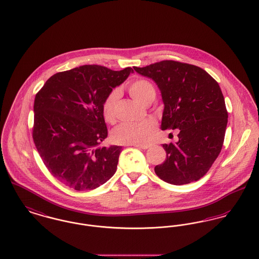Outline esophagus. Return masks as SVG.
<instances>
[{"label":"esophagus","instance_id":"esophagus-1","mask_svg":"<svg viewBox=\"0 0 259 259\" xmlns=\"http://www.w3.org/2000/svg\"><path fill=\"white\" fill-rule=\"evenodd\" d=\"M131 146H135V147H138V148H141V149L146 150L150 148L149 144H128Z\"/></svg>","mask_w":259,"mask_h":259}]
</instances>
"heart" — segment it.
<instances>
[{
    "label": "heart",
    "mask_w": 259,
    "mask_h": 259,
    "mask_svg": "<svg viewBox=\"0 0 259 259\" xmlns=\"http://www.w3.org/2000/svg\"><path fill=\"white\" fill-rule=\"evenodd\" d=\"M128 93L139 103L143 105L151 104L156 97V90L153 83L144 78H138L130 83ZM120 93L113 90L102 102V115L104 120L109 123L116 121L115 108L119 100ZM155 124L150 121L139 123H123L113 133V138L120 144H142L149 140Z\"/></svg>",
    "instance_id": "1"
}]
</instances>
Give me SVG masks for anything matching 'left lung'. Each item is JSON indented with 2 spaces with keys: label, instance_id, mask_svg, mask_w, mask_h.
<instances>
[{
  "label": "left lung",
  "instance_id": "1",
  "mask_svg": "<svg viewBox=\"0 0 259 259\" xmlns=\"http://www.w3.org/2000/svg\"><path fill=\"white\" fill-rule=\"evenodd\" d=\"M134 68L154 80L161 91V128H179L178 142L163 144L166 159L155 166L156 175L175 185L199 180L222 149L228 122L218 82L204 69L175 60Z\"/></svg>",
  "mask_w": 259,
  "mask_h": 259
}]
</instances>
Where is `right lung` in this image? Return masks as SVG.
<instances>
[{"label": "right lung", "instance_id": "obj_1", "mask_svg": "<svg viewBox=\"0 0 259 259\" xmlns=\"http://www.w3.org/2000/svg\"><path fill=\"white\" fill-rule=\"evenodd\" d=\"M134 70L82 65L52 76L34 102L33 140L49 171L77 191L93 190L117 170L122 146L99 147L108 136L102 102Z\"/></svg>", "mask_w": 259, "mask_h": 259}]
</instances>
